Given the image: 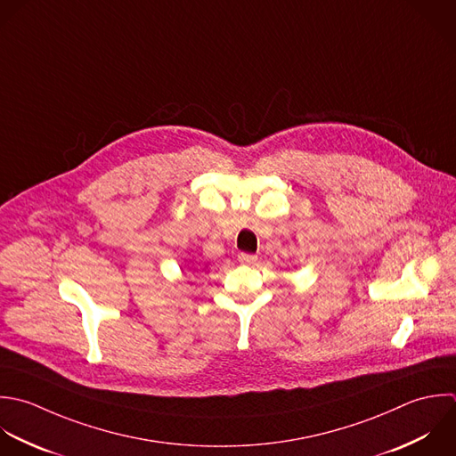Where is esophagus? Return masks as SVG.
I'll return each mask as SVG.
<instances>
[{"label": "esophagus", "instance_id": "obj_1", "mask_svg": "<svg viewBox=\"0 0 456 456\" xmlns=\"http://www.w3.org/2000/svg\"><path fill=\"white\" fill-rule=\"evenodd\" d=\"M256 256L254 254H247V252H241V254H238V261L240 263H243V265H254L256 263Z\"/></svg>", "mask_w": 456, "mask_h": 456}]
</instances>
